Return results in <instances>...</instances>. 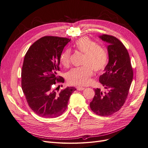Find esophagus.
<instances>
[{
	"label": "esophagus",
	"mask_w": 148,
	"mask_h": 148,
	"mask_svg": "<svg viewBox=\"0 0 148 148\" xmlns=\"http://www.w3.org/2000/svg\"><path fill=\"white\" fill-rule=\"evenodd\" d=\"M77 90H78V91H82V90H84L85 88H83V87H80V86H77L76 87Z\"/></svg>",
	"instance_id": "obj_1"
}]
</instances>
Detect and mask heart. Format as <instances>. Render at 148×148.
I'll list each match as a JSON object with an SVG mask.
<instances>
[{
  "label": "heart",
  "instance_id": "1",
  "mask_svg": "<svg viewBox=\"0 0 148 148\" xmlns=\"http://www.w3.org/2000/svg\"><path fill=\"white\" fill-rule=\"evenodd\" d=\"M75 48L84 54L81 67L72 69L67 74V80L71 84L85 86L91 82L93 69L99 72L104 69L108 63V54L106 49L87 37H82L74 44ZM71 52L66 49L60 56V62L64 67L70 64Z\"/></svg>",
  "mask_w": 148,
  "mask_h": 148
}]
</instances>
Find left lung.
Here are the masks:
<instances>
[{"label":"left lung","instance_id":"left-lung-1","mask_svg":"<svg viewBox=\"0 0 148 148\" xmlns=\"http://www.w3.org/2000/svg\"><path fill=\"white\" fill-rule=\"evenodd\" d=\"M99 37L108 43L109 62L99 77L107 92L95 89L90 108L97 115L108 116L117 112L125 103L132 81L133 70L129 53L117 38L107 34Z\"/></svg>","mask_w":148,"mask_h":148}]
</instances>
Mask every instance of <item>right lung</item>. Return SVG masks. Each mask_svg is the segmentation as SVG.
Wrapping results in <instances>:
<instances>
[{
  "label": "right lung",
  "mask_w": 148,
  "mask_h": 148,
  "mask_svg": "<svg viewBox=\"0 0 148 148\" xmlns=\"http://www.w3.org/2000/svg\"><path fill=\"white\" fill-rule=\"evenodd\" d=\"M71 39L45 36L35 42L25 56L22 69V88L30 108L38 116L55 118L66 110L69 97L75 91L67 87L57 93L53 85L64 82L57 75L60 56Z\"/></svg>",
  "instance_id": "add662e5"
}]
</instances>
